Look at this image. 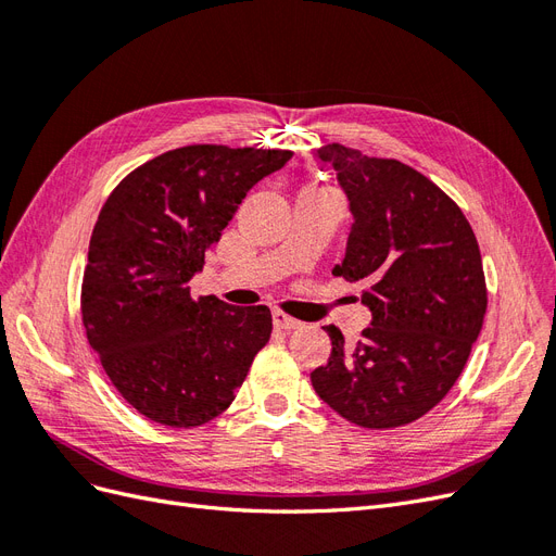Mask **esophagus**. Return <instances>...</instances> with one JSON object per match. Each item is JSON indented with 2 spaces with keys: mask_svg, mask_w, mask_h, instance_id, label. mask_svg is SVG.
<instances>
[{
  "mask_svg": "<svg viewBox=\"0 0 556 556\" xmlns=\"http://www.w3.org/2000/svg\"><path fill=\"white\" fill-rule=\"evenodd\" d=\"M274 325H276V329H282V331H292V329H299L301 327V323L299 319H294V317H290V315H285V313H274Z\"/></svg>",
  "mask_w": 556,
  "mask_h": 556,
  "instance_id": "obj_1",
  "label": "esophagus"
}]
</instances>
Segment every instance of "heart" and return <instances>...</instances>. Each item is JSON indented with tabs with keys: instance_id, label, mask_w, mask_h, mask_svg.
Listing matches in <instances>:
<instances>
[{
	"instance_id": "obj_1",
	"label": "heart",
	"mask_w": 556,
	"mask_h": 556,
	"mask_svg": "<svg viewBox=\"0 0 556 556\" xmlns=\"http://www.w3.org/2000/svg\"><path fill=\"white\" fill-rule=\"evenodd\" d=\"M308 190H323V188H308Z\"/></svg>"
}]
</instances>
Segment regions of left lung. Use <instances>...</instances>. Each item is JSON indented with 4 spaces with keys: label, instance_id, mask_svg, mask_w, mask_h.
Listing matches in <instances>:
<instances>
[{
    "label": "left lung",
    "instance_id": "left-lung-1",
    "mask_svg": "<svg viewBox=\"0 0 556 556\" xmlns=\"http://www.w3.org/2000/svg\"><path fill=\"white\" fill-rule=\"evenodd\" d=\"M319 157L339 174L355 215L333 276L364 285L374 319L355 348L339 327H325L331 357L311 382L352 425H410L452 390L480 336L486 282L476 233L439 185L408 164L341 143L323 146Z\"/></svg>",
    "mask_w": 556,
    "mask_h": 556
}]
</instances>
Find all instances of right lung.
<instances>
[{
    "label": "right lung",
    "instance_id": "right-lung-1",
    "mask_svg": "<svg viewBox=\"0 0 556 556\" xmlns=\"http://www.w3.org/2000/svg\"><path fill=\"white\" fill-rule=\"evenodd\" d=\"M290 157L217 143L166 150L117 182L99 211L83 271V327L115 390L153 422H211L271 339L266 306L194 299L188 282L252 185Z\"/></svg>",
    "mask_w": 556,
    "mask_h": 556
}]
</instances>
